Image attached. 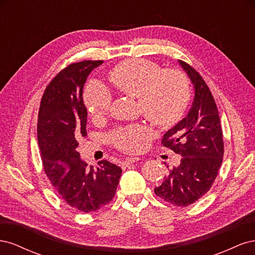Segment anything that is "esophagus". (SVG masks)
<instances>
[{
  "mask_svg": "<svg viewBox=\"0 0 255 255\" xmlns=\"http://www.w3.org/2000/svg\"><path fill=\"white\" fill-rule=\"evenodd\" d=\"M138 160H139V158H138V157H128V158L123 159V160L121 161L120 166H121L122 168H126V167H128V165L133 164V163H135V161H138Z\"/></svg>",
  "mask_w": 255,
  "mask_h": 255,
  "instance_id": "obj_1",
  "label": "esophagus"
}]
</instances>
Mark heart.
Returning <instances> with one entry per match:
<instances>
[{
  "label": "heart",
  "mask_w": 255,
  "mask_h": 255,
  "mask_svg": "<svg viewBox=\"0 0 255 255\" xmlns=\"http://www.w3.org/2000/svg\"><path fill=\"white\" fill-rule=\"evenodd\" d=\"M110 81L123 94L138 99L142 115L159 128H171L179 122L190 101V87L185 74L166 69L146 59H128L115 66ZM84 102L94 118L109 112L112 96L103 84L92 82L85 89ZM149 130L135 125L121 128L110 134L117 148L132 152L148 139Z\"/></svg>",
  "instance_id": "obj_1"
}]
</instances>
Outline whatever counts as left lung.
<instances>
[{
    "instance_id": "left-lung-1",
    "label": "left lung",
    "mask_w": 255,
    "mask_h": 255,
    "mask_svg": "<svg viewBox=\"0 0 255 255\" xmlns=\"http://www.w3.org/2000/svg\"><path fill=\"white\" fill-rule=\"evenodd\" d=\"M179 64L194 86L195 97L186 117L168 129L161 139V144L182 158L179 165L169 169L154 192L168 203L187 206L212 187L222 163L223 139L210 88L194 68L182 60Z\"/></svg>"
}]
</instances>
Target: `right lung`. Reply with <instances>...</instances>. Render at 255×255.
<instances>
[{"mask_svg":"<svg viewBox=\"0 0 255 255\" xmlns=\"http://www.w3.org/2000/svg\"><path fill=\"white\" fill-rule=\"evenodd\" d=\"M103 60L68 66L45 89L38 114L37 135L45 174L65 201L84 213L98 211L115 197L122 169L107 160L87 167L78 139L87 135L83 88Z\"/></svg>","mask_w":255,"mask_h":255,"instance_id":"right-lung-1","label":"right lung"}]
</instances>
